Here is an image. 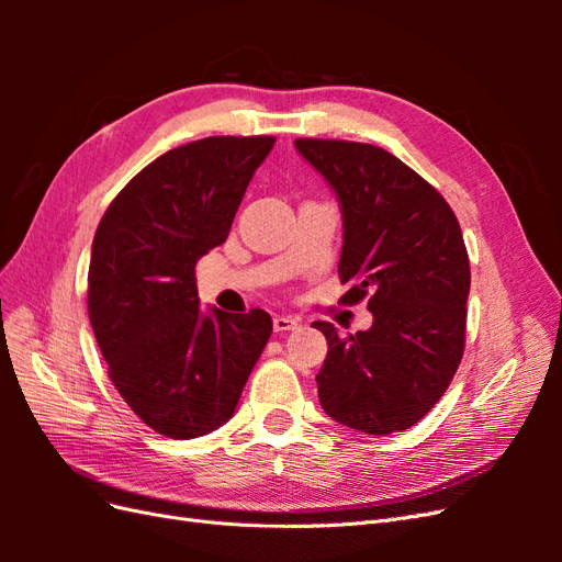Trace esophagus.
Wrapping results in <instances>:
<instances>
[{"label": "esophagus", "instance_id": "34e87169", "mask_svg": "<svg viewBox=\"0 0 562 562\" xmlns=\"http://www.w3.org/2000/svg\"><path fill=\"white\" fill-rule=\"evenodd\" d=\"M300 326V321L293 316H274V330L285 333V330H295Z\"/></svg>", "mask_w": 562, "mask_h": 562}]
</instances>
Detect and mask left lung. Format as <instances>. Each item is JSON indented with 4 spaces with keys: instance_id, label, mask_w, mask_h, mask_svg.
Instances as JSON below:
<instances>
[{
    "instance_id": "obj_1",
    "label": "left lung",
    "mask_w": 562,
    "mask_h": 562,
    "mask_svg": "<svg viewBox=\"0 0 562 562\" xmlns=\"http://www.w3.org/2000/svg\"><path fill=\"white\" fill-rule=\"evenodd\" d=\"M295 149L328 180L342 209L339 281L349 304L368 297L372 326L328 339L316 375L321 407L356 431L413 427L450 386L464 353L469 255L448 201L386 149L297 138Z\"/></svg>"
}]
</instances>
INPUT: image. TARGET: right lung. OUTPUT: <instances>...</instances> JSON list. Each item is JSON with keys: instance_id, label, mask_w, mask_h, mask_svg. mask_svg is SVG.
I'll list each match as a JSON object with an SVG mask.
<instances>
[{"instance_id": "1", "label": "right lung", "mask_w": 562, "mask_h": 562, "mask_svg": "<svg viewBox=\"0 0 562 562\" xmlns=\"http://www.w3.org/2000/svg\"><path fill=\"white\" fill-rule=\"evenodd\" d=\"M271 135L168 149L114 196L95 229L89 318L110 380L147 427L187 440L225 424L271 335L262 310H199L194 267L227 241Z\"/></svg>"}]
</instances>
